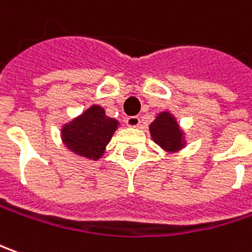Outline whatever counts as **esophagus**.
<instances>
[{
	"label": "esophagus",
	"mask_w": 252,
	"mask_h": 252,
	"mask_svg": "<svg viewBox=\"0 0 252 252\" xmlns=\"http://www.w3.org/2000/svg\"><path fill=\"white\" fill-rule=\"evenodd\" d=\"M126 124L128 126H132V128H135V126H139V124H141V120H139L138 116H129V117H126Z\"/></svg>",
	"instance_id": "esophagus-1"
}]
</instances>
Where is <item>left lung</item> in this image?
Segmentation results:
<instances>
[{
	"instance_id": "8db88e82",
	"label": "left lung",
	"mask_w": 252,
	"mask_h": 252,
	"mask_svg": "<svg viewBox=\"0 0 252 252\" xmlns=\"http://www.w3.org/2000/svg\"><path fill=\"white\" fill-rule=\"evenodd\" d=\"M149 129L153 141L167 152H177L186 145L183 138L184 134L180 129L176 118L167 111L160 113L151 124Z\"/></svg>"
}]
</instances>
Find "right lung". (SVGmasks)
Listing matches in <instances>:
<instances>
[{
  "label": "right lung",
  "mask_w": 252,
  "mask_h": 252,
  "mask_svg": "<svg viewBox=\"0 0 252 252\" xmlns=\"http://www.w3.org/2000/svg\"><path fill=\"white\" fill-rule=\"evenodd\" d=\"M117 126V120L107 117L104 109L94 104L63 126L61 138L69 151L86 159L97 160Z\"/></svg>",
  "instance_id": "right-lung-1"
}]
</instances>
